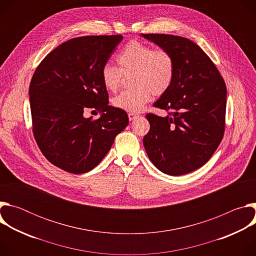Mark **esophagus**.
<instances>
[{
	"instance_id": "1",
	"label": "esophagus",
	"mask_w": 256,
	"mask_h": 256,
	"mask_svg": "<svg viewBox=\"0 0 256 256\" xmlns=\"http://www.w3.org/2000/svg\"><path fill=\"white\" fill-rule=\"evenodd\" d=\"M136 118H138V114H128V120H136Z\"/></svg>"
}]
</instances>
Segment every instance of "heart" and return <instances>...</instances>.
<instances>
[{"label": "heart", "mask_w": 256, "mask_h": 256, "mask_svg": "<svg viewBox=\"0 0 256 256\" xmlns=\"http://www.w3.org/2000/svg\"><path fill=\"white\" fill-rule=\"evenodd\" d=\"M118 68L106 64L101 68V80L106 90L116 92L122 85V75L134 72L132 90L112 100L114 107L136 114L149 103L153 94L160 96L171 87L175 76V60L165 48H154L138 40L130 42L118 56Z\"/></svg>", "instance_id": "1"}]
</instances>
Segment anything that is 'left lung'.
<instances>
[{"instance_id": "1", "label": "left lung", "mask_w": 256, "mask_h": 256, "mask_svg": "<svg viewBox=\"0 0 256 256\" xmlns=\"http://www.w3.org/2000/svg\"><path fill=\"white\" fill-rule=\"evenodd\" d=\"M175 60V76L169 90L154 103L165 118L146 116L150 130L142 138L152 163L173 176L204 165L220 144L225 132L227 89L208 54L194 42L171 34L142 33Z\"/></svg>"}]
</instances>
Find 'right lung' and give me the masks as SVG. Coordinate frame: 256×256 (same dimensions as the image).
Here are the masks:
<instances>
[{"label":"right lung","mask_w":256,"mask_h":256,"mask_svg":"<svg viewBox=\"0 0 256 256\" xmlns=\"http://www.w3.org/2000/svg\"><path fill=\"white\" fill-rule=\"evenodd\" d=\"M122 35L72 38L36 68L29 86L32 132L44 157L74 174L96 167L128 124L124 110L108 105L101 68ZM88 108L102 114L84 118Z\"/></svg>","instance_id":"1"}]
</instances>
